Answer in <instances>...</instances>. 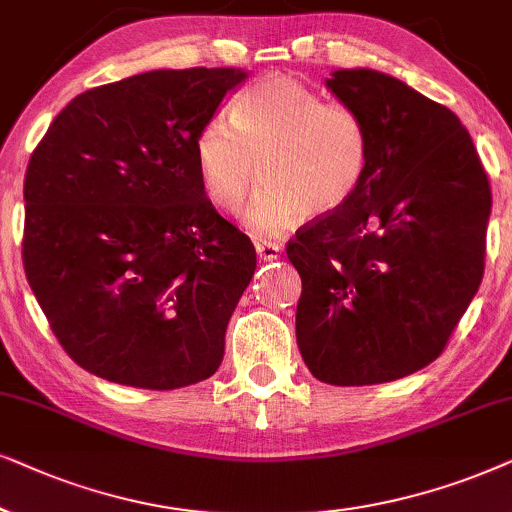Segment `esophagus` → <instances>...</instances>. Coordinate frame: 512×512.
I'll return each mask as SVG.
<instances>
[{"label":"esophagus","instance_id":"34e87169","mask_svg":"<svg viewBox=\"0 0 512 512\" xmlns=\"http://www.w3.org/2000/svg\"><path fill=\"white\" fill-rule=\"evenodd\" d=\"M255 250H257V257L264 262H274L281 257V248H278L276 243H257Z\"/></svg>","mask_w":512,"mask_h":512}]
</instances>
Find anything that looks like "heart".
<instances>
[{"mask_svg": "<svg viewBox=\"0 0 512 512\" xmlns=\"http://www.w3.org/2000/svg\"><path fill=\"white\" fill-rule=\"evenodd\" d=\"M194 159L206 196L224 213L241 208L260 173L245 224L257 236H276L304 215L335 213L358 192L370 166V133L356 109L271 74L236 95L231 119L203 121Z\"/></svg>", "mask_w": 512, "mask_h": 512, "instance_id": "heart-1", "label": "heart"}]
</instances>
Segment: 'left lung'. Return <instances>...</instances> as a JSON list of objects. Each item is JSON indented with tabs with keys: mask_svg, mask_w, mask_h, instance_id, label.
<instances>
[{
	"mask_svg": "<svg viewBox=\"0 0 512 512\" xmlns=\"http://www.w3.org/2000/svg\"><path fill=\"white\" fill-rule=\"evenodd\" d=\"M327 88L370 133L358 192L288 241L297 344L325 384H384L445 351L485 274L492 189L452 109L374 70Z\"/></svg>",
	"mask_w": 512,
	"mask_h": 512,
	"instance_id": "1",
	"label": "left lung"
}]
</instances>
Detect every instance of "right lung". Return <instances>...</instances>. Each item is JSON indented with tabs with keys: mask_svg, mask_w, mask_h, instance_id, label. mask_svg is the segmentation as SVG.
<instances>
[{
	"mask_svg": "<svg viewBox=\"0 0 512 512\" xmlns=\"http://www.w3.org/2000/svg\"><path fill=\"white\" fill-rule=\"evenodd\" d=\"M234 67L154 70L81 93L25 173L23 267L74 363L170 391L213 377L257 267L203 189L194 138Z\"/></svg>",
	"mask_w": 512,
	"mask_h": 512,
	"instance_id": "right-lung-1",
	"label": "right lung"
}]
</instances>
